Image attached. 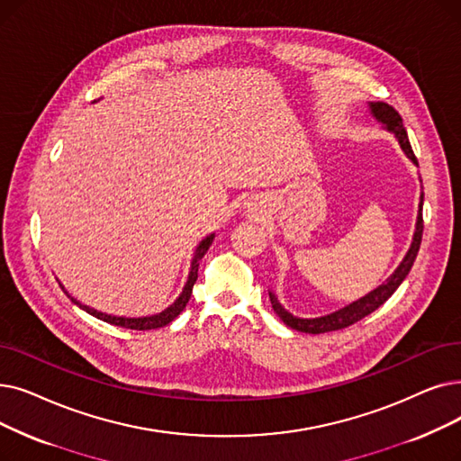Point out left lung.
Listing matches in <instances>:
<instances>
[{
    "label": "left lung",
    "instance_id": "1",
    "mask_svg": "<svg viewBox=\"0 0 461 461\" xmlns=\"http://www.w3.org/2000/svg\"><path fill=\"white\" fill-rule=\"evenodd\" d=\"M369 107H371V113L378 120V122L384 124V128L397 137L399 145H402L403 152L407 154V158L411 159V162L418 166V159H416V156L412 152V147H411L409 137H407V130L403 126V118L399 116V113L392 105L383 104V102L369 104ZM418 207L420 209H418V218H416V231H414V237H412L411 249L405 254L403 262L399 264V267L393 271V275L386 280V283H383L378 288L369 292L367 295L359 297L357 302H354V303H350V305H347L343 309H339V311H335L331 314L320 316V318H297V316L290 314L283 305L278 303V299L275 297V294L269 292L273 311L278 314V318L283 320L286 326H290L292 330H297V331H303V333H326V331H335V330L348 328L354 322H357V320H362L367 314H371L373 311H376L399 288V285L403 283L405 276L409 275V271H411V267L414 264L416 254L420 250V243H422V231H424L422 199H420V205Z\"/></svg>",
    "mask_w": 461,
    "mask_h": 461
}]
</instances>
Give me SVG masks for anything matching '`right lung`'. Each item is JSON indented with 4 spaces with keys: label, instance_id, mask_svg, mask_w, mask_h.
Returning <instances> with one entry per match:
<instances>
[{
    "label": "right lung",
    "instance_id": "add662e5",
    "mask_svg": "<svg viewBox=\"0 0 461 461\" xmlns=\"http://www.w3.org/2000/svg\"><path fill=\"white\" fill-rule=\"evenodd\" d=\"M212 239H214V233H211L209 237H205L203 241L197 245V249H195V252H194V258H192V266H190L188 280H186V285H185V288H183L181 295H178V297L175 299V303H171L166 311L158 312V314H152V316H141V318H126V316H113V314H105V312H99V311H95V309H92V307L83 305L81 302H77L75 297H71V295L66 292V288H64V286H62V290L71 297V302H73L75 305H78V307H81L83 311H86L88 314H92V316H95V318H99V320H104V322H109V324L120 326V328H128V330H139V331H145V330H156V328H164V326H167V324L171 322V320H175L178 314H181V312H183V309L186 307L188 299H190V295H192V288H194L195 280H197L199 259H202V258L205 256V252L209 250V247H211V243H212Z\"/></svg>",
    "mask_w": 461,
    "mask_h": 461
}]
</instances>
